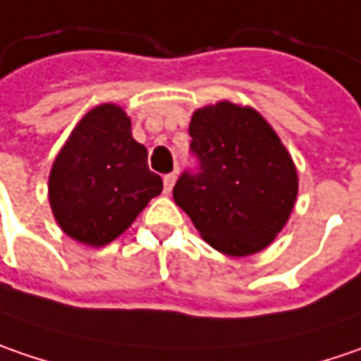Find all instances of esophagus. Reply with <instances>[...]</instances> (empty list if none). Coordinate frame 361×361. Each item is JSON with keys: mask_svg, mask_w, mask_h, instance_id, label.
Returning <instances> with one entry per match:
<instances>
[{"mask_svg": "<svg viewBox=\"0 0 361 361\" xmlns=\"http://www.w3.org/2000/svg\"><path fill=\"white\" fill-rule=\"evenodd\" d=\"M176 180H178V176L176 173H167L164 178V190L165 194H171V190H173V185H176Z\"/></svg>", "mask_w": 361, "mask_h": 361, "instance_id": "obj_1", "label": "esophagus"}]
</instances>
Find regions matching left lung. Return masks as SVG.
Here are the masks:
<instances>
[{
  "mask_svg": "<svg viewBox=\"0 0 361 361\" xmlns=\"http://www.w3.org/2000/svg\"><path fill=\"white\" fill-rule=\"evenodd\" d=\"M190 137L200 171L178 180L176 204L218 252H260L285 228L297 200L290 153L257 109L230 101L194 111Z\"/></svg>",
  "mask_w": 361,
  "mask_h": 361,
  "instance_id": "left-lung-1",
  "label": "left lung"
}]
</instances>
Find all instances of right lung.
<instances>
[{
  "label": "right lung",
  "mask_w": 361,
  "mask_h": 361,
  "mask_svg": "<svg viewBox=\"0 0 361 361\" xmlns=\"http://www.w3.org/2000/svg\"><path fill=\"white\" fill-rule=\"evenodd\" d=\"M161 190V178L147 167V149L133 139L131 118L113 102L78 121L48 178L58 226L87 246L113 243Z\"/></svg>",
  "instance_id": "obj_1"
}]
</instances>
